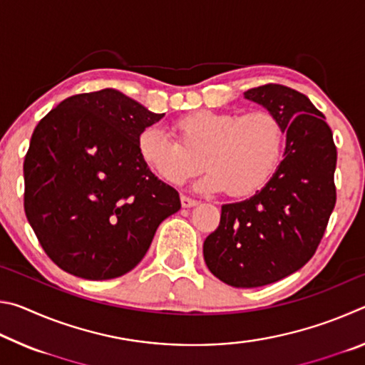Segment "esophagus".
Returning <instances> with one entry per match:
<instances>
[{"label":"esophagus","instance_id":"obj_1","mask_svg":"<svg viewBox=\"0 0 365 365\" xmlns=\"http://www.w3.org/2000/svg\"><path fill=\"white\" fill-rule=\"evenodd\" d=\"M180 201H182L183 207H193L197 205L196 200H193V197H190V196H185V195L180 196Z\"/></svg>","mask_w":365,"mask_h":365}]
</instances>
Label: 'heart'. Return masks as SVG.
<instances>
[{
    "label": "heart",
    "mask_w": 365,
    "mask_h": 365,
    "mask_svg": "<svg viewBox=\"0 0 365 365\" xmlns=\"http://www.w3.org/2000/svg\"><path fill=\"white\" fill-rule=\"evenodd\" d=\"M172 132L177 140L148 127L137 141L141 163L169 185H180L205 164L207 172L196 183L197 190L250 197L267 187L282 168L285 128L279 115L267 109L242 115L193 110L177 117Z\"/></svg>",
    "instance_id": "1"
}]
</instances>
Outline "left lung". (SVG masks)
<instances>
[{"label": "left lung", "instance_id": "1", "mask_svg": "<svg viewBox=\"0 0 365 365\" xmlns=\"http://www.w3.org/2000/svg\"><path fill=\"white\" fill-rule=\"evenodd\" d=\"M245 98L279 115L287 133L283 163L257 195L222 206L202 255L227 285L256 288L285 279L316 252L336 202V146L324 114L299 91L267 83Z\"/></svg>", "mask_w": 365, "mask_h": 365}]
</instances>
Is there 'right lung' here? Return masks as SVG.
Returning a JSON list of instances; mask_svg holds the SVG:
<instances>
[{"mask_svg": "<svg viewBox=\"0 0 365 365\" xmlns=\"http://www.w3.org/2000/svg\"><path fill=\"white\" fill-rule=\"evenodd\" d=\"M120 91L67 98L35 127L24 160V209L51 261L109 280L145 257L180 196L141 163L140 133L163 119Z\"/></svg>", "mask_w": 365, "mask_h": 365, "instance_id": "1", "label": "right lung"}]
</instances>
